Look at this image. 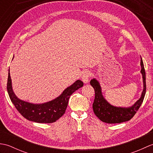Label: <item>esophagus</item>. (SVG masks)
Returning <instances> with one entry per match:
<instances>
[{
  "instance_id": "esophagus-1",
  "label": "esophagus",
  "mask_w": 153,
  "mask_h": 153,
  "mask_svg": "<svg viewBox=\"0 0 153 153\" xmlns=\"http://www.w3.org/2000/svg\"><path fill=\"white\" fill-rule=\"evenodd\" d=\"M91 74L89 71H85L83 73L82 76V79L84 83H88L89 82V77Z\"/></svg>"
}]
</instances>
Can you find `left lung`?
<instances>
[{
  "mask_svg": "<svg viewBox=\"0 0 153 153\" xmlns=\"http://www.w3.org/2000/svg\"><path fill=\"white\" fill-rule=\"evenodd\" d=\"M141 73L143 82V89L141 97L134 105L129 107H118L113 106L103 97L101 87L99 81L93 78L90 83L95 89V97L93 104V109L95 114L100 120L107 123H119L129 121L134 116L143 101L146 93V77L143 62L141 57Z\"/></svg>",
  "mask_w": 153,
  "mask_h": 153,
  "instance_id": "left-lung-1",
  "label": "left lung"
}]
</instances>
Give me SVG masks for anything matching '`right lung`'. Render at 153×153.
Masks as SVG:
<instances>
[{"mask_svg": "<svg viewBox=\"0 0 153 153\" xmlns=\"http://www.w3.org/2000/svg\"><path fill=\"white\" fill-rule=\"evenodd\" d=\"M14 58V57H13ZM12 58V59H13ZM83 83L77 80L68 87L56 99L42 104H33L18 98L12 89V79L8 70L7 91L12 102L25 118L37 123H53L59 119L66 112L70 96L76 90L83 87Z\"/></svg>", "mask_w": 153, "mask_h": 153, "instance_id": "add662e5", "label": "right lung"}]
</instances>
